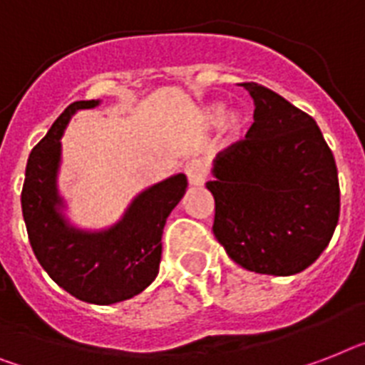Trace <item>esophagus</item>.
<instances>
[{"label": "esophagus", "mask_w": 365, "mask_h": 365, "mask_svg": "<svg viewBox=\"0 0 365 365\" xmlns=\"http://www.w3.org/2000/svg\"><path fill=\"white\" fill-rule=\"evenodd\" d=\"M186 179H188L190 186H203L205 179H207V168L201 160H190L185 165Z\"/></svg>", "instance_id": "obj_1"}]
</instances>
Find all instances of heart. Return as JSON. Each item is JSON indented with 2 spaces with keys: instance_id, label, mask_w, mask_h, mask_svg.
Segmentation results:
<instances>
[{
  "instance_id": "1",
  "label": "heart",
  "mask_w": 365,
  "mask_h": 365,
  "mask_svg": "<svg viewBox=\"0 0 365 365\" xmlns=\"http://www.w3.org/2000/svg\"><path fill=\"white\" fill-rule=\"evenodd\" d=\"M201 125L207 126V128H215V126L222 125L225 140L233 143V141H239L244 135V130H246V117L240 111L225 113L224 104L216 102V104H210V106L203 108V111H201Z\"/></svg>"
}]
</instances>
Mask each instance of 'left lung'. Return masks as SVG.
<instances>
[{
	"label": "left lung",
	"instance_id": "obj_1",
	"mask_svg": "<svg viewBox=\"0 0 365 365\" xmlns=\"http://www.w3.org/2000/svg\"><path fill=\"white\" fill-rule=\"evenodd\" d=\"M254 125L218 153L215 237L242 269L302 272L323 254L339 218L338 168L313 117L278 93L248 81Z\"/></svg>",
	"mask_w": 365,
	"mask_h": 365
}]
</instances>
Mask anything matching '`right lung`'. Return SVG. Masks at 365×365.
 <instances>
[{"mask_svg":"<svg viewBox=\"0 0 365 365\" xmlns=\"http://www.w3.org/2000/svg\"><path fill=\"white\" fill-rule=\"evenodd\" d=\"M101 101H78L65 108L27 158L22 215L33 254L48 276L78 300L123 302L153 284L162 257L165 220L186 192L182 173L138 194L123 218L108 230L86 231L68 224L57 190L61 135L78 110Z\"/></svg>","mask_w":365,"mask_h":365,"instance_id":"right-lung-1","label":"right lung"}]
</instances>
